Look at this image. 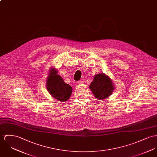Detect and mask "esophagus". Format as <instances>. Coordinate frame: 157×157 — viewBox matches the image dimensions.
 <instances>
[{
    "label": "esophagus",
    "mask_w": 157,
    "mask_h": 157,
    "mask_svg": "<svg viewBox=\"0 0 157 157\" xmlns=\"http://www.w3.org/2000/svg\"><path fill=\"white\" fill-rule=\"evenodd\" d=\"M82 82H83V81H78L76 83H77V84L78 85H80L82 84Z\"/></svg>",
    "instance_id": "obj_1"
}]
</instances>
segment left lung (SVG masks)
<instances>
[{"instance_id":"8db88e82","label":"left lung","mask_w":157,"mask_h":157,"mask_svg":"<svg viewBox=\"0 0 157 157\" xmlns=\"http://www.w3.org/2000/svg\"><path fill=\"white\" fill-rule=\"evenodd\" d=\"M89 88L98 100H103L110 96L115 89L111 79L104 73L95 75Z\"/></svg>"}]
</instances>
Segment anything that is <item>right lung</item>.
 Here are the masks:
<instances>
[{"instance_id": "obj_1", "label": "right lung", "mask_w": 157, "mask_h": 157, "mask_svg": "<svg viewBox=\"0 0 157 157\" xmlns=\"http://www.w3.org/2000/svg\"><path fill=\"white\" fill-rule=\"evenodd\" d=\"M57 71L54 67L49 71L47 80V88L49 94L59 101H66L72 93V88L65 83L63 78L57 75Z\"/></svg>"}]
</instances>
